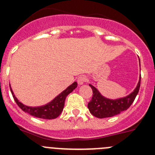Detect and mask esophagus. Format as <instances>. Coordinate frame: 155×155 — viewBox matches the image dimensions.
Returning <instances> with one entry per match:
<instances>
[{"label": "esophagus", "instance_id": "34e87169", "mask_svg": "<svg viewBox=\"0 0 155 155\" xmlns=\"http://www.w3.org/2000/svg\"><path fill=\"white\" fill-rule=\"evenodd\" d=\"M87 81V78L85 76H79V78H78V79H77L78 84H79V85H81V84H83L84 83H85Z\"/></svg>", "mask_w": 155, "mask_h": 155}]
</instances>
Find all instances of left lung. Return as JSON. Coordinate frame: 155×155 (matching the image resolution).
Here are the masks:
<instances>
[{"mask_svg":"<svg viewBox=\"0 0 155 155\" xmlns=\"http://www.w3.org/2000/svg\"><path fill=\"white\" fill-rule=\"evenodd\" d=\"M140 79L141 76L137 87L130 95L124 98L113 100L104 97L95 87L89 84L93 90V97L87 104V107L91 113L96 118H104L113 117L127 110L135 101V97L138 93L140 86Z\"/></svg>","mask_w":155,"mask_h":155,"instance_id":"8db88e82","label":"left lung"}]
</instances>
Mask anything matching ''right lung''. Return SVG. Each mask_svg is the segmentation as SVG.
I'll use <instances>...</instances> for the list:
<instances>
[{
  "instance_id": "obj_1",
  "label": "right lung",
  "mask_w": 155,
  "mask_h": 155,
  "mask_svg": "<svg viewBox=\"0 0 155 155\" xmlns=\"http://www.w3.org/2000/svg\"><path fill=\"white\" fill-rule=\"evenodd\" d=\"M76 87H77V83L75 81L71 85L68 87L55 98H54L51 102L40 107H28L26 105H24L23 104L20 102L18 98L15 97L11 87H10V90H11L12 94L15 102L25 113L30 114L31 115H33V116L39 118L54 119L57 118L63 110L66 97L69 93L74 91L75 88H76Z\"/></svg>"
}]
</instances>
